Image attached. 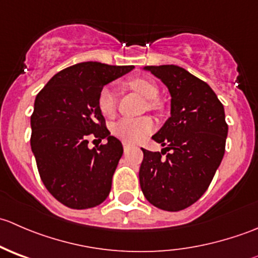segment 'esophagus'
Segmentation results:
<instances>
[{"label":"esophagus","mask_w":258,"mask_h":258,"mask_svg":"<svg viewBox=\"0 0 258 258\" xmlns=\"http://www.w3.org/2000/svg\"><path fill=\"white\" fill-rule=\"evenodd\" d=\"M130 148H131V145L127 144V142H123V150L124 151H128Z\"/></svg>","instance_id":"esophagus-1"}]
</instances>
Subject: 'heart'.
<instances>
[{"instance_id": "heart-1", "label": "heart", "mask_w": 258, "mask_h": 258, "mask_svg": "<svg viewBox=\"0 0 258 258\" xmlns=\"http://www.w3.org/2000/svg\"><path fill=\"white\" fill-rule=\"evenodd\" d=\"M127 86L134 91L139 92L147 100L150 108H157L158 102L156 98L160 95L157 85L153 81L144 79V77H134L127 81ZM116 93L111 87H103L98 93L97 105L101 113L105 116H112L116 111ZM153 130V121L150 117H141V118H122L113 124V135L122 141L135 144L141 141Z\"/></svg>"}]
</instances>
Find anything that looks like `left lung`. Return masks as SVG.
I'll list each match as a JSON object with an SVG mask.
<instances>
[{"mask_svg": "<svg viewBox=\"0 0 258 258\" xmlns=\"http://www.w3.org/2000/svg\"><path fill=\"white\" fill-rule=\"evenodd\" d=\"M145 70L167 86L171 117L152 136L165 148L161 152L142 148L140 184L151 205L176 212L206 192L222 161L228 132L225 108L205 81L182 67L162 64Z\"/></svg>", "mask_w": 258, "mask_h": 258, "instance_id": "1", "label": "left lung"}]
</instances>
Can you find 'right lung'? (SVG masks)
<instances>
[{
	"mask_svg": "<svg viewBox=\"0 0 258 258\" xmlns=\"http://www.w3.org/2000/svg\"><path fill=\"white\" fill-rule=\"evenodd\" d=\"M134 69L82 62L54 75L36 96L31 148L46 188L70 209L98 206L110 195L123 147L110 135L97 98L103 86ZM90 138L108 142L91 150Z\"/></svg>",
	"mask_w": 258,
	"mask_h": 258,
	"instance_id": "right-lung-1",
	"label": "right lung"
}]
</instances>
